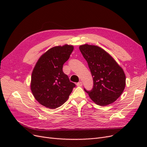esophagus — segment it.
Listing matches in <instances>:
<instances>
[{"label": "esophagus", "mask_w": 147, "mask_h": 147, "mask_svg": "<svg viewBox=\"0 0 147 147\" xmlns=\"http://www.w3.org/2000/svg\"><path fill=\"white\" fill-rule=\"evenodd\" d=\"M77 86H78V87H81V86H82V83L81 82L78 83H77Z\"/></svg>", "instance_id": "34e87169"}]
</instances>
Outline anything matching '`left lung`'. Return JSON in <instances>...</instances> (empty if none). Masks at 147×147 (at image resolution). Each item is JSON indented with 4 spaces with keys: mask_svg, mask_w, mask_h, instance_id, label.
Wrapping results in <instances>:
<instances>
[{
    "mask_svg": "<svg viewBox=\"0 0 147 147\" xmlns=\"http://www.w3.org/2000/svg\"><path fill=\"white\" fill-rule=\"evenodd\" d=\"M79 49L87 61L94 80L92 90H84L98 105L113 103L125 88L126 76L123 68L109 53L98 46L82 45Z\"/></svg>",
    "mask_w": 147,
    "mask_h": 147,
    "instance_id": "obj_1",
    "label": "left lung"
}]
</instances>
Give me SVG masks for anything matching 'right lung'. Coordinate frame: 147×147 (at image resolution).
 Returning <instances> with one entry per match:
<instances>
[{
	"mask_svg": "<svg viewBox=\"0 0 147 147\" xmlns=\"http://www.w3.org/2000/svg\"><path fill=\"white\" fill-rule=\"evenodd\" d=\"M74 49L65 44L51 48L40 56L33 69L30 89L36 101L55 109L67 101L75 84L63 71V64Z\"/></svg>",
	"mask_w": 147,
	"mask_h": 147,
	"instance_id": "1",
	"label": "right lung"
}]
</instances>
